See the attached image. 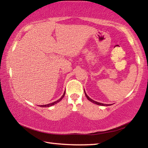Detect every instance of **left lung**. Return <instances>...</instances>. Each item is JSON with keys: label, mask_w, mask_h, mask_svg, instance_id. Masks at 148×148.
<instances>
[{"label": "left lung", "mask_w": 148, "mask_h": 148, "mask_svg": "<svg viewBox=\"0 0 148 148\" xmlns=\"http://www.w3.org/2000/svg\"><path fill=\"white\" fill-rule=\"evenodd\" d=\"M84 92H85V94H86V97H87V99H88L89 101L92 102V103H95V104H97V105H101V106H110V105H111V104H108H108L100 103V102H97V101H93V100H92V99H91V98H89V97L86 94V91H85V90H84Z\"/></svg>", "instance_id": "8db88e82"}]
</instances>
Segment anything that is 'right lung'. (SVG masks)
<instances>
[{"label": "right lung", "mask_w": 148, "mask_h": 148, "mask_svg": "<svg viewBox=\"0 0 148 148\" xmlns=\"http://www.w3.org/2000/svg\"><path fill=\"white\" fill-rule=\"evenodd\" d=\"M64 95H65V91H64V94L62 95V96L61 97V98H60L59 100H57V101H55V102H52V103H50V104H46V105H41V107H49V106H53V105H54V104H57V102H59V101H61V100H62V99L64 97Z\"/></svg>", "instance_id": "obj_1"}]
</instances>
